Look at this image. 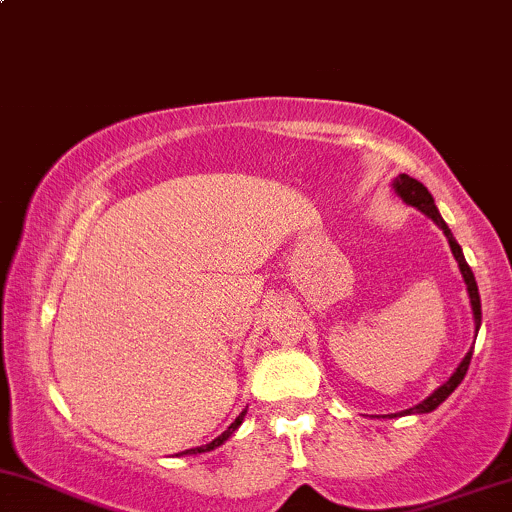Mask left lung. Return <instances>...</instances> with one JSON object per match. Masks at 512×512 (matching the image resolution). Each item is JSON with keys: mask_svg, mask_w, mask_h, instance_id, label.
I'll return each instance as SVG.
<instances>
[{"mask_svg": "<svg viewBox=\"0 0 512 512\" xmlns=\"http://www.w3.org/2000/svg\"><path fill=\"white\" fill-rule=\"evenodd\" d=\"M394 189H396V194H399V197H401L403 201H406V204L415 206V208H418V211L425 213V216H430V218L434 220V223H437V225L441 227V230H444V235H446V239H449V244H451L453 256H456V261H458V266H460V273H463L465 285H468V292H470V304H472V313H475V327L479 330V323H482V304H479V292H477L475 275H472V270H470V266H468V261H465L463 251H460V244L456 242V237L451 235L449 225H446V223H444V218L439 216L437 206H434L432 194L427 192V187L422 185V182H418L415 178H410V175H406V173L399 175V178L394 180ZM470 361H472V351L468 353V356L463 358V363H460V365H458V370L453 372V375L449 377V382L441 384V387H439L437 391H434L432 396H427V399L422 401V403H418V406H413V408L403 410V415H408V413H430V410L437 408L441 401L449 399L451 391L456 389L460 382H463L465 372H468V368H470ZM394 415H399V413H394Z\"/></svg>", "mask_w": 512, "mask_h": 512, "instance_id": "left-lung-1", "label": "left lung"}]
</instances>
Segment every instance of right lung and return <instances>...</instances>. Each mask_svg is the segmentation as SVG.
Instances as JSON below:
<instances>
[{"instance_id": "obj_1", "label": "right lung", "mask_w": 512, "mask_h": 512, "mask_svg": "<svg viewBox=\"0 0 512 512\" xmlns=\"http://www.w3.org/2000/svg\"><path fill=\"white\" fill-rule=\"evenodd\" d=\"M242 420H244V413H239V418H237L235 422H232V425H230V427H227V430H225L223 434H220V437H218V439H213V441H211V444H206V446H197V449H187V451H182V453H206V451L216 449V446H220V444H223V441H225L227 437H232V432H235V430H237V427H239V425H242Z\"/></svg>"}]
</instances>
